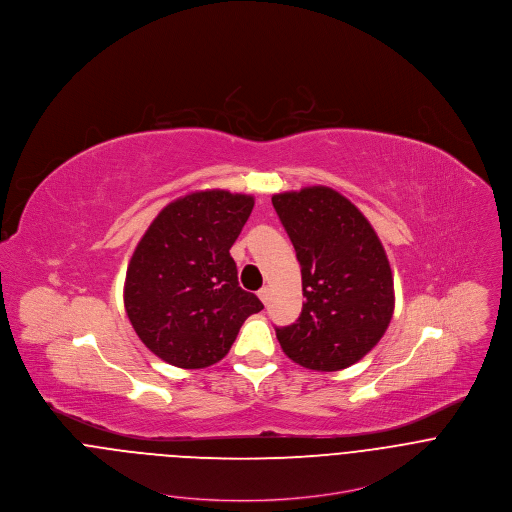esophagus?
<instances>
[{
	"label": "esophagus",
	"instance_id": "esophagus-1",
	"mask_svg": "<svg viewBox=\"0 0 512 512\" xmlns=\"http://www.w3.org/2000/svg\"><path fill=\"white\" fill-rule=\"evenodd\" d=\"M258 297L262 299V303H264V305H268V301H270V288H268V286H264V288L258 292Z\"/></svg>",
	"mask_w": 512,
	"mask_h": 512
}]
</instances>
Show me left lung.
<instances>
[{
	"instance_id": "obj_1",
	"label": "left lung",
	"mask_w": 512,
	"mask_h": 512,
	"mask_svg": "<svg viewBox=\"0 0 512 512\" xmlns=\"http://www.w3.org/2000/svg\"><path fill=\"white\" fill-rule=\"evenodd\" d=\"M301 266L303 309L276 337L293 363L319 372L355 365L394 313V280L380 238L341 193L317 185L272 197Z\"/></svg>"
}]
</instances>
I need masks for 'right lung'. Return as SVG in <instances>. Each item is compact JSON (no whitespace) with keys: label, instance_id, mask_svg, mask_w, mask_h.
Returning a JSON list of instances; mask_svg holds the SVG:
<instances>
[{"label":"right lung","instance_id":"obj_1","mask_svg":"<svg viewBox=\"0 0 512 512\" xmlns=\"http://www.w3.org/2000/svg\"><path fill=\"white\" fill-rule=\"evenodd\" d=\"M254 197L197 191L149 224L126 272L124 305L147 349L179 368H205L230 351L242 323L264 309L238 286L230 246Z\"/></svg>","mask_w":512,"mask_h":512}]
</instances>
